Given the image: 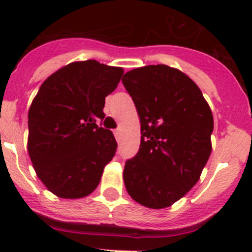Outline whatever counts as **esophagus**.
Masks as SVG:
<instances>
[{"mask_svg": "<svg viewBox=\"0 0 252 252\" xmlns=\"http://www.w3.org/2000/svg\"><path fill=\"white\" fill-rule=\"evenodd\" d=\"M114 135H115V138H117V140L121 139V129L119 128L114 129Z\"/></svg>", "mask_w": 252, "mask_h": 252, "instance_id": "obj_1", "label": "esophagus"}]
</instances>
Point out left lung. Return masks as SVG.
Returning a JSON list of instances; mask_svg holds the SVG:
<instances>
[{
  "instance_id": "left-lung-1",
  "label": "left lung",
  "mask_w": 252,
  "mask_h": 252,
  "mask_svg": "<svg viewBox=\"0 0 252 252\" xmlns=\"http://www.w3.org/2000/svg\"><path fill=\"white\" fill-rule=\"evenodd\" d=\"M140 118V146L124 165L134 201L164 208L199 180L210 158L214 117L196 84L180 70L149 65L122 79Z\"/></svg>"
}]
</instances>
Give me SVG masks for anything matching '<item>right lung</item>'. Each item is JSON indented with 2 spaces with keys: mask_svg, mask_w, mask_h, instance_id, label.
<instances>
[{
  "mask_svg": "<svg viewBox=\"0 0 252 252\" xmlns=\"http://www.w3.org/2000/svg\"><path fill=\"white\" fill-rule=\"evenodd\" d=\"M122 67L71 63L42 83L29 110V154L37 177L61 198H81L100 182L117 142L103 122L105 96Z\"/></svg>",
  "mask_w": 252,
  "mask_h": 252,
  "instance_id": "right-lung-1",
  "label": "right lung"
}]
</instances>
